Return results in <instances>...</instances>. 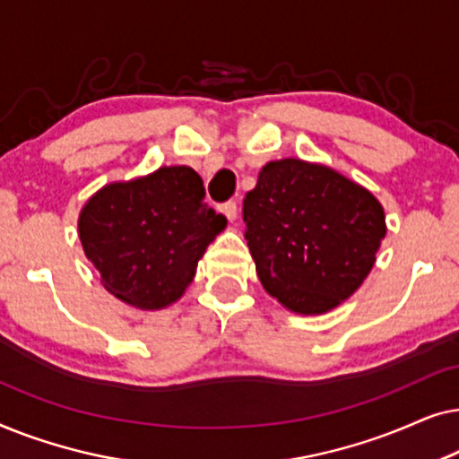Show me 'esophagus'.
Returning <instances> with one entry per match:
<instances>
[{"instance_id": "obj_1", "label": "esophagus", "mask_w": 459, "mask_h": 459, "mask_svg": "<svg viewBox=\"0 0 459 459\" xmlns=\"http://www.w3.org/2000/svg\"><path fill=\"white\" fill-rule=\"evenodd\" d=\"M221 212L230 219V221H234V219L238 217V204L234 203V200H230V203H225L221 206Z\"/></svg>"}]
</instances>
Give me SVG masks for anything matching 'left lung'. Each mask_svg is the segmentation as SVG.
<instances>
[{
    "instance_id": "8db88e82",
    "label": "left lung",
    "mask_w": 459,
    "mask_h": 459,
    "mask_svg": "<svg viewBox=\"0 0 459 459\" xmlns=\"http://www.w3.org/2000/svg\"><path fill=\"white\" fill-rule=\"evenodd\" d=\"M242 219L263 288L297 316L344 303L372 272L386 236L385 209L368 187L300 159L261 169Z\"/></svg>"
}]
</instances>
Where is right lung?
I'll return each mask as SVG.
<instances>
[{
  "label": "right lung",
  "instance_id": "add662e5",
  "mask_svg": "<svg viewBox=\"0 0 459 459\" xmlns=\"http://www.w3.org/2000/svg\"><path fill=\"white\" fill-rule=\"evenodd\" d=\"M203 198V179L186 165L112 181L87 198L79 240L112 297L142 311L184 297L206 247L228 225Z\"/></svg>",
  "mask_w": 459,
  "mask_h": 459
}]
</instances>
